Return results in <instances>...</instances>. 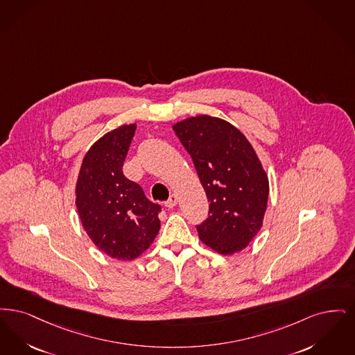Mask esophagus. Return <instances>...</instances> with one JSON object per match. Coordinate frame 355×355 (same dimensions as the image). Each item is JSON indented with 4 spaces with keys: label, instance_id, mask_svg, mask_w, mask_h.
Listing matches in <instances>:
<instances>
[{
    "label": "esophagus",
    "instance_id": "34e87169",
    "mask_svg": "<svg viewBox=\"0 0 355 355\" xmlns=\"http://www.w3.org/2000/svg\"><path fill=\"white\" fill-rule=\"evenodd\" d=\"M176 202H178V196L176 195H171L170 199L166 201L164 204H166L167 208H173L176 205Z\"/></svg>",
    "mask_w": 355,
    "mask_h": 355
}]
</instances>
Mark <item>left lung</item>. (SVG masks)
<instances>
[{"label":"left lung","mask_w":355,"mask_h":355,"mask_svg":"<svg viewBox=\"0 0 355 355\" xmlns=\"http://www.w3.org/2000/svg\"><path fill=\"white\" fill-rule=\"evenodd\" d=\"M172 128L209 201L207 220L196 227L201 241L224 256L243 250L261 230L269 196L256 151L239 128L215 116H191Z\"/></svg>","instance_id":"obj_1"}]
</instances>
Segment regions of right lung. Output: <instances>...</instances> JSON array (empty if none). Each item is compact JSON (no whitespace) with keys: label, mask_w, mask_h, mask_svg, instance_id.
Wrapping results in <instances>:
<instances>
[{"label":"right lung","mask_w":355,"mask_h":355,"mask_svg":"<svg viewBox=\"0 0 355 355\" xmlns=\"http://www.w3.org/2000/svg\"><path fill=\"white\" fill-rule=\"evenodd\" d=\"M137 124H123L86 153L78 175L76 205L87 236L107 256L131 261L154 243L160 230L159 204L123 175Z\"/></svg>","instance_id":"obj_1"}]
</instances>
